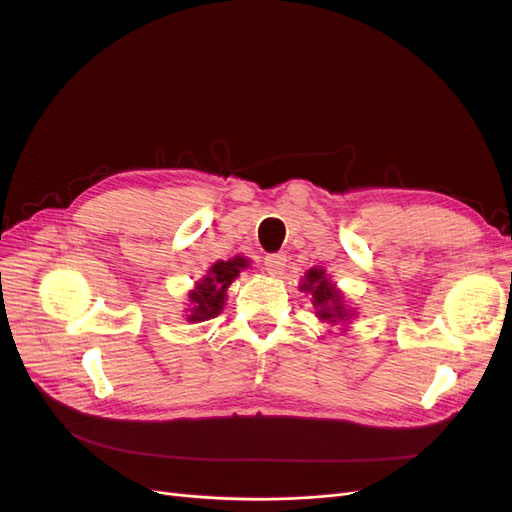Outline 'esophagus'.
<instances>
[{"instance_id":"esophagus-1","label":"esophagus","mask_w":512,"mask_h":512,"mask_svg":"<svg viewBox=\"0 0 512 512\" xmlns=\"http://www.w3.org/2000/svg\"><path fill=\"white\" fill-rule=\"evenodd\" d=\"M265 269L273 277L282 275L284 269H286V256L284 254H269V256H265Z\"/></svg>"}]
</instances>
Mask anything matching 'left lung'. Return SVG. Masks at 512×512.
Here are the masks:
<instances>
[{
  "label": "left lung",
  "mask_w": 512,
  "mask_h": 512,
  "mask_svg": "<svg viewBox=\"0 0 512 512\" xmlns=\"http://www.w3.org/2000/svg\"><path fill=\"white\" fill-rule=\"evenodd\" d=\"M299 290L312 297V305L316 309V318L331 324V327H339V331L346 333L348 324L356 316V309L350 307L344 299V292L337 288V284L331 280L324 269L312 267L303 277Z\"/></svg>",
  "instance_id": "obj_1"
}]
</instances>
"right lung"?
<instances>
[{
	"label": "right lung",
	"mask_w": 512,
	"mask_h": 512,
	"mask_svg": "<svg viewBox=\"0 0 512 512\" xmlns=\"http://www.w3.org/2000/svg\"><path fill=\"white\" fill-rule=\"evenodd\" d=\"M243 269H250V260L245 256H232L230 260H218L209 267L203 280H198L188 294V307H185V320L205 322L218 316L224 303L230 284L237 280Z\"/></svg>",
	"instance_id": "add662e5"
}]
</instances>
